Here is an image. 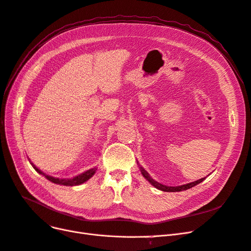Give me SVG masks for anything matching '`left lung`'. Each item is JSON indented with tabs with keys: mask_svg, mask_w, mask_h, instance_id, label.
Segmentation results:
<instances>
[{
	"mask_svg": "<svg viewBox=\"0 0 251 251\" xmlns=\"http://www.w3.org/2000/svg\"><path fill=\"white\" fill-rule=\"evenodd\" d=\"M140 169H141V170H140V171H141V174H143V176L152 184V186H154L155 188H157L158 190L164 191V192H180V191L188 190V189H191V188L195 187L196 184H198V183L202 182V181L204 180V178H205V177H204V178H201V179H199V180L193 181V182H191V183L182 184V186H179V187H167V186H164V184H161V183H159L158 181L152 179V178L150 176V174H149L145 169H143V168H140Z\"/></svg>",
	"mask_w": 251,
	"mask_h": 251,
	"instance_id": "obj_1",
	"label": "left lung"
}]
</instances>
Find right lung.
<instances>
[{"label":"right lung","instance_id":"1","mask_svg":"<svg viewBox=\"0 0 251 251\" xmlns=\"http://www.w3.org/2000/svg\"><path fill=\"white\" fill-rule=\"evenodd\" d=\"M30 164L32 165V167H34L40 174H43V176H44L48 180H50V181H52L54 183L62 184V186H78V184H81V183L85 182L86 180H88L93 176V174L95 173V171H96L95 168H92L90 170H87L86 172L80 174V176H75L74 178H71V179H68V178L67 179H65V178L64 179H59V178H56V177H52L50 176H47V174H45L44 172H42L37 167H35V165L32 164V163H30Z\"/></svg>","mask_w":251,"mask_h":251}]
</instances>
